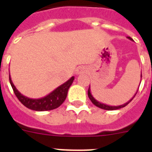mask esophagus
<instances>
[{"mask_svg": "<svg viewBox=\"0 0 152 152\" xmlns=\"http://www.w3.org/2000/svg\"><path fill=\"white\" fill-rule=\"evenodd\" d=\"M85 69H86V68H84V67H81V68H80V69L77 71V73L79 74L80 72H82V71H84Z\"/></svg>", "mask_w": 152, "mask_h": 152, "instance_id": "obj_1", "label": "esophagus"}]
</instances>
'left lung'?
I'll list each match as a JSON object with an SVG mask.
<instances>
[{
    "instance_id": "8db88e82",
    "label": "left lung",
    "mask_w": 152,
    "mask_h": 152,
    "mask_svg": "<svg viewBox=\"0 0 152 152\" xmlns=\"http://www.w3.org/2000/svg\"><path fill=\"white\" fill-rule=\"evenodd\" d=\"M128 39H129L130 40H133V39L131 37H128ZM141 80H142V72H141ZM141 83V82H140ZM140 86V85H139ZM90 88V87H89ZM89 88V90H88V96H89V99H90V101L94 104V105L96 106V107H99V108H102L103 109V110H107V111H112V110H117V109H121L122 108V107H124L125 106H127L129 102L133 100V99H134V97H135V95H136V94H137V92H136V94H134V96L132 98V99L129 100V101H128L126 103H124V104H122V105H120V106H109V105H107V104H104V103H102V102H99V101H97L94 97H93V95L91 94V93H90V89ZM138 90V89H137Z\"/></svg>"
}]
</instances>
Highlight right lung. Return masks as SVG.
Returning a JSON list of instances; mask_svg holds the SVG:
<instances>
[{
    "label": "right lung",
    "instance_id": "right-lung-1",
    "mask_svg": "<svg viewBox=\"0 0 152 152\" xmlns=\"http://www.w3.org/2000/svg\"><path fill=\"white\" fill-rule=\"evenodd\" d=\"M74 76L71 77L67 81L58 86V88L54 89L53 91L45 97H43L41 99H29L26 96L23 95L21 93L16 89L15 85L13 84L10 76V83L12 86V89L15 92V94L18 99L21 102L22 104L28 107V108L37 111V112H44V111H50L53 109L58 107L60 105H62L67 95V92L69 89L70 86H72Z\"/></svg>",
    "mask_w": 152,
    "mask_h": 152
}]
</instances>
